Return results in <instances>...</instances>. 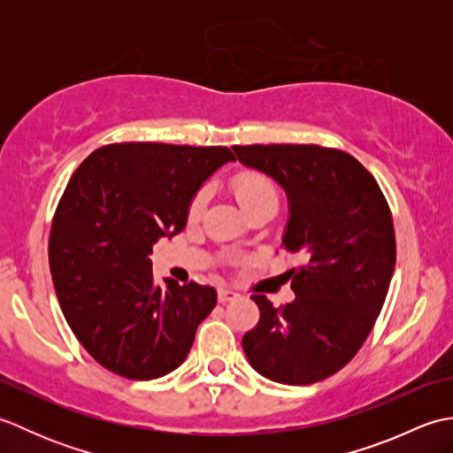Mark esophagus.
<instances>
[{
  "label": "esophagus",
  "mask_w": 453,
  "mask_h": 453,
  "mask_svg": "<svg viewBox=\"0 0 453 453\" xmlns=\"http://www.w3.org/2000/svg\"><path fill=\"white\" fill-rule=\"evenodd\" d=\"M235 297H237V294L234 290H229V288H219V290H218V302L219 303H227V302L235 300Z\"/></svg>",
  "instance_id": "obj_1"
}]
</instances>
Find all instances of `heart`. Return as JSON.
<instances>
[{
	"label": "heart",
	"instance_id": "b5f03b06",
	"mask_svg": "<svg viewBox=\"0 0 453 453\" xmlns=\"http://www.w3.org/2000/svg\"><path fill=\"white\" fill-rule=\"evenodd\" d=\"M229 190L234 192L239 204L247 211L261 208L266 204H276L280 202V190H278L276 180L258 169H242L229 179ZM208 190L200 188L188 202V218H198L206 206Z\"/></svg>",
	"mask_w": 453,
	"mask_h": 453
}]
</instances>
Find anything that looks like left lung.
Returning <instances> with one entry per match:
<instances>
[{
    "label": "left lung",
    "mask_w": 453,
    "mask_h": 453,
    "mask_svg": "<svg viewBox=\"0 0 453 453\" xmlns=\"http://www.w3.org/2000/svg\"><path fill=\"white\" fill-rule=\"evenodd\" d=\"M274 177L292 216L280 249L302 257L288 271L296 300L274 307L255 294L258 323L243 350L265 378L310 386L342 370L362 349L386 302L397 245L378 180L350 153L315 143L234 146Z\"/></svg>",
    "instance_id": "left-lung-1"
}]
</instances>
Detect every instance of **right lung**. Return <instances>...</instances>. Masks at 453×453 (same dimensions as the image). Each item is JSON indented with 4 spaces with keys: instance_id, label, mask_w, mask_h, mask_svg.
Returning <instances> with one entry per match:
<instances>
[{
    "instance_id": "right-lung-1",
    "label": "right lung",
    "mask_w": 453,
    "mask_h": 453,
    "mask_svg": "<svg viewBox=\"0 0 453 453\" xmlns=\"http://www.w3.org/2000/svg\"><path fill=\"white\" fill-rule=\"evenodd\" d=\"M226 146L122 142L95 150L58 202L48 261L67 325L103 368L156 380L185 362L216 305L211 286H159L151 245L179 234L188 202L234 161Z\"/></svg>"
}]
</instances>
